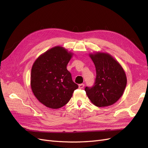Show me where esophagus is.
<instances>
[{"instance_id":"obj_1","label":"esophagus","mask_w":148,"mask_h":148,"mask_svg":"<svg viewBox=\"0 0 148 148\" xmlns=\"http://www.w3.org/2000/svg\"><path fill=\"white\" fill-rule=\"evenodd\" d=\"M84 84H79L78 85V87H79V89H83L84 88Z\"/></svg>"}]
</instances>
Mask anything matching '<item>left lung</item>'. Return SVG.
I'll list each match as a JSON object with an SVG mask.
<instances>
[{"label": "left lung", "instance_id": "left-lung-1", "mask_svg": "<svg viewBox=\"0 0 148 148\" xmlns=\"http://www.w3.org/2000/svg\"><path fill=\"white\" fill-rule=\"evenodd\" d=\"M95 64L96 77L92 87L84 89L88 98L97 107L114 104L123 95L127 77L122 66L107 53L98 52L89 54Z\"/></svg>", "mask_w": 148, "mask_h": 148}]
</instances>
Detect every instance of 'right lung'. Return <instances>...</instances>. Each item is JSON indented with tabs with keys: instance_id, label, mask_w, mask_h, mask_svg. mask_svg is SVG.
Instances as JSON below:
<instances>
[{
	"instance_id": "right-lung-1",
	"label": "right lung",
	"mask_w": 148,
	"mask_h": 148,
	"mask_svg": "<svg viewBox=\"0 0 148 148\" xmlns=\"http://www.w3.org/2000/svg\"><path fill=\"white\" fill-rule=\"evenodd\" d=\"M73 53L61 46L47 51L36 60L31 69V87L35 97L51 109H59L69 102L78 88L66 65Z\"/></svg>"
}]
</instances>
